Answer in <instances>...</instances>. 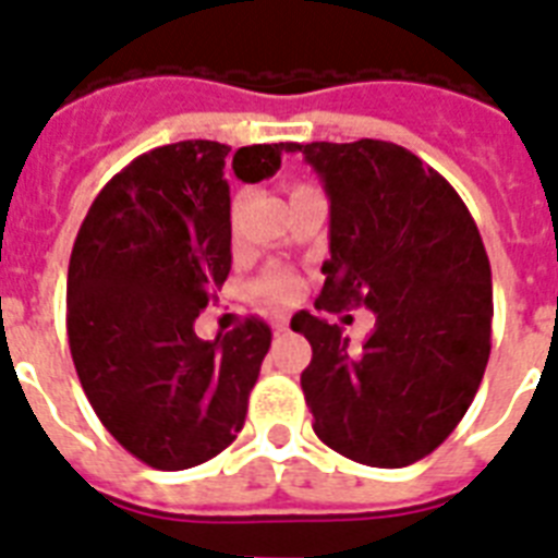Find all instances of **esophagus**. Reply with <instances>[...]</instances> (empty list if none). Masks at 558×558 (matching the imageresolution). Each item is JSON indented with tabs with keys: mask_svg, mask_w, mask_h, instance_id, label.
I'll return each instance as SVG.
<instances>
[{
	"mask_svg": "<svg viewBox=\"0 0 558 558\" xmlns=\"http://www.w3.org/2000/svg\"><path fill=\"white\" fill-rule=\"evenodd\" d=\"M288 326H291V319L284 317V314H276V317H274L276 331H288Z\"/></svg>",
	"mask_w": 558,
	"mask_h": 558,
	"instance_id": "obj_1",
	"label": "esophagus"
}]
</instances>
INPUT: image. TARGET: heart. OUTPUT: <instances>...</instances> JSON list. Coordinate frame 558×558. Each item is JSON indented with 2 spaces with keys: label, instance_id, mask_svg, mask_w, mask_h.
<instances>
[{
  "label": "heart",
  "instance_id": "heart-1",
  "mask_svg": "<svg viewBox=\"0 0 558 558\" xmlns=\"http://www.w3.org/2000/svg\"><path fill=\"white\" fill-rule=\"evenodd\" d=\"M296 189H302V185H296ZM300 276L291 274V270H267L262 279H256L253 293L267 302H279V305H284V302H291L300 296Z\"/></svg>",
  "mask_w": 558,
  "mask_h": 558
}]
</instances>
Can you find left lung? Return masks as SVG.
<instances>
[{"instance_id":"8db88e82","label":"left lung","mask_w":558,"mask_h":558,"mask_svg":"<svg viewBox=\"0 0 558 558\" xmlns=\"http://www.w3.org/2000/svg\"><path fill=\"white\" fill-rule=\"evenodd\" d=\"M288 150L308 159L331 201V258L314 305L375 314L357 352L340 326L293 314L291 328L314 352L300 378L314 434L355 463H416L460 425L489 364L495 308L477 223L454 185L401 145L288 142Z\"/></svg>"}]
</instances>
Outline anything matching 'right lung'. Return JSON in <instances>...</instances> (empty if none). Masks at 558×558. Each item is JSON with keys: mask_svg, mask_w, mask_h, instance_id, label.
I'll list each match as a JSON object with an SVG mask.
<instances>
[{"mask_svg": "<svg viewBox=\"0 0 558 558\" xmlns=\"http://www.w3.org/2000/svg\"><path fill=\"white\" fill-rule=\"evenodd\" d=\"M279 145L239 148V180L282 166ZM230 148L189 140L142 154L104 185L77 230L66 282L72 361L95 416L150 469L180 472L239 436L270 349L247 317L201 340L194 319L232 267Z\"/></svg>", "mask_w": 558, "mask_h": 558, "instance_id": "obj_1", "label": "right lung"}]
</instances>
